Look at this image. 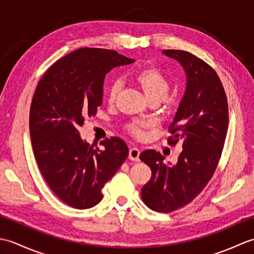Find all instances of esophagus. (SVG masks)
<instances>
[{"label":"esophagus","mask_w":254,"mask_h":254,"mask_svg":"<svg viewBox=\"0 0 254 254\" xmlns=\"http://www.w3.org/2000/svg\"><path fill=\"white\" fill-rule=\"evenodd\" d=\"M139 149L136 147H131L130 152H128V158L134 161H138L139 160Z\"/></svg>","instance_id":"1"}]
</instances>
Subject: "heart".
<instances>
[{"instance_id":"1","label":"heart","mask_w":254,"mask_h":254,"mask_svg":"<svg viewBox=\"0 0 254 254\" xmlns=\"http://www.w3.org/2000/svg\"><path fill=\"white\" fill-rule=\"evenodd\" d=\"M134 79L139 85L146 95L149 101L159 102L164 100L169 91V82L167 79L166 75L154 66H146L134 74ZM121 84L119 80H113L109 85L107 90V98L108 101L112 104L115 102L117 96L120 91ZM147 126L146 122L144 121H132L127 124V131L134 136L142 135V128Z\"/></svg>"}]
</instances>
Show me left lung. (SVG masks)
I'll list each match as a JSON object with an SVG mask.
<instances>
[{
    "label": "left lung",
    "instance_id": "8db88e82",
    "mask_svg": "<svg viewBox=\"0 0 254 254\" xmlns=\"http://www.w3.org/2000/svg\"><path fill=\"white\" fill-rule=\"evenodd\" d=\"M187 74V88L174 121L168 144L181 141L176 165L164 164V156L144 150L139 159L152 170L142 188V199L159 213H171L191 203L212 179L222 156L228 130V104L217 73L206 62L182 50H164Z\"/></svg>",
    "mask_w": 254,
    "mask_h": 254
}]
</instances>
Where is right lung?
<instances>
[{
	"mask_svg": "<svg viewBox=\"0 0 254 254\" xmlns=\"http://www.w3.org/2000/svg\"><path fill=\"white\" fill-rule=\"evenodd\" d=\"M133 62L113 50L82 48L58 60L37 85L29 112L35 158L52 192L74 208L98 204L102 188L127 157L120 137L94 148L77 128L101 106L107 73Z\"/></svg>",
	"mask_w": 254,
	"mask_h": 254,
	"instance_id": "1",
	"label": "right lung"
}]
</instances>
